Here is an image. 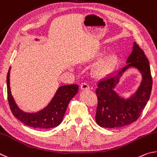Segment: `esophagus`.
<instances>
[{"label": "esophagus", "instance_id": "esophagus-1", "mask_svg": "<svg viewBox=\"0 0 157 157\" xmlns=\"http://www.w3.org/2000/svg\"><path fill=\"white\" fill-rule=\"evenodd\" d=\"M80 87L82 90H87L90 89V86H88V84H87V83H82L81 84Z\"/></svg>", "mask_w": 157, "mask_h": 157}]
</instances>
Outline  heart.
<instances>
[{
  "label": "heart",
  "mask_w": 157,
  "mask_h": 157,
  "mask_svg": "<svg viewBox=\"0 0 157 157\" xmlns=\"http://www.w3.org/2000/svg\"><path fill=\"white\" fill-rule=\"evenodd\" d=\"M97 56L100 58L102 56V54L99 53ZM117 62V56L114 54L109 55L105 58L101 62L95 66L93 70V75L97 78H103L108 75L109 71L113 68L114 65Z\"/></svg>",
  "instance_id": "b5f03b06"
}]
</instances>
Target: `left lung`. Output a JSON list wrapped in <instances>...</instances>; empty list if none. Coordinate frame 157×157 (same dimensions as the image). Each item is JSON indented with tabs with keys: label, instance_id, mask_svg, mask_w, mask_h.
Masks as SVG:
<instances>
[{
	"label": "left lung",
	"instance_id": "1",
	"mask_svg": "<svg viewBox=\"0 0 157 157\" xmlns=\"http://www.w3.org/2000/svg\"><path fill=\"white\" fill-rule=\"evenodd\" d=\"M126 63L128 65L121 70L99 81L97 85L96 94L98 105L95 119L101 127L121 128L136 121L150 98L152 78L149 61L144 52L135 42ZM131 67L140 71L142 80L137 91L130 98L124 99L118 95L114 89L120 77Z\"/></svg>",
	"mask_w": 157,
	"mask_h": 157
}]
</instances>
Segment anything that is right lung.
<instances>
[{"mask_svg": "<svg viewBox=\"0 0 157 157\" xmlns=\"http://www.w3.org/2000/svg\"><path fill=\"white\" fill-rule=\"evenodd\" d=\"M10 70L11 67L7 76V98L13 116L24 124L34 128L49 129L60 125L69 103L78 92V85H65L59 87L50 103L45 108L34 113H29L19 108L12 97L10 84Z\"/></svg>", "mask_w": 157, "mask_h": 157, "instance_id": "right-lung-1", "label": "right lung"}]
</instances>
